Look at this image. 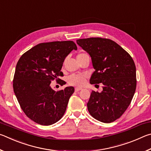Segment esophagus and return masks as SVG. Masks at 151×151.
<instances>
[{
    "label": "esophagus",
    "instance_id": "obj_1",
    "mask_svg": "<svg viewBox=\"0 0 151 151\" xmlns=\"http://www.w3.org/2000/svg\"><path fill=\"white\" fill-rule=\"evenodd\" d=\"M75 90V92H78L79 91L82 90V88H79V87H76Z\"/></svg>",
    "mask_w": 151,
    "mask_h": 151
}]
</instances>
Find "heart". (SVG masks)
<instances>
[{
  "label": "heart",
  "instance_id": "heart-1",
  "mask_svg": "<svg viewBox=\"0 0 151 151\" xmlns=\"http://www.w3.org/2000/svg\"><path fill=\"white\" fill-rule=\"evenodd\" d=\"M88 55L87 54L84 52L79 53L77 57H81L83 56ZM86 76L85 75H70L68 78V83L70 85L76 86H82L85 85L86 83Z\"/></svg>",
  "mask_w": 151,
  "mask_h": 151
}]
</instances>
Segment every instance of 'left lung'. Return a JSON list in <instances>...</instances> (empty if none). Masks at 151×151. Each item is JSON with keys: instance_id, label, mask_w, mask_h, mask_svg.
Instances as JSON below:
<instances>
[{"instance_id": "obj_1", "label": "left lung", "mask_w": 151, "mask_h": 151, "mask_svg": "<svg viewBox=\"0 0 151 151\" xmlns=\"http://www.w3.org/2000/svg\"><path fill=\"white\" fill-rule=\"evenodd\" d=\"M76 42L91 57L95 70L90 83L103 84L101 93L92 91L87 103L89 113L104 123L116 121L129 107L136 90L133 59L111 39L94 37L78 39Z\"/></svg>"}]
</instances>
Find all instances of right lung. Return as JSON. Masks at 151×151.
<instances>
[{"label": "right lung", "instance_id": "1", "mask_svg": "<svg viewBox=\"0 0 151 151\" xmlns=\"http://www.w3.org/2000/svg\"><path fill=\"white\" fill-rule=\"evenodd\" d=\"M77 47L75 42H42L24 52L18 61L13 78V89L25 114L37 123L50 125L62 118L66 111L73 86L56 92L51 81H65L60 70L65 58Z\"/></svg>", "mask_w": 151, "mask_h": 151}]
</instances>
